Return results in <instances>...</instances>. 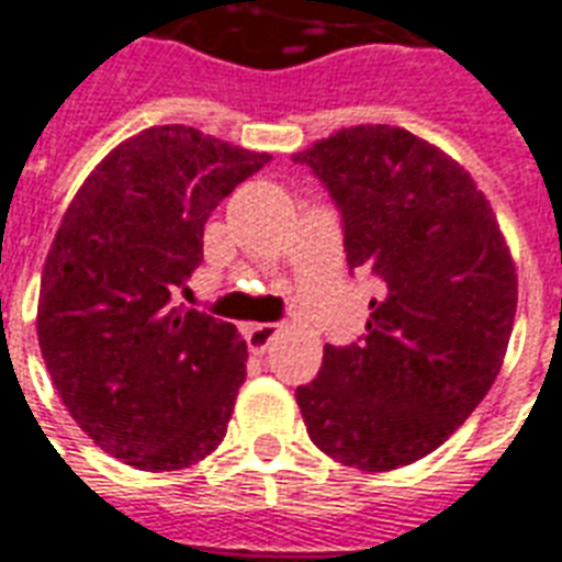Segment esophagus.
I'll use <instances>...</instances> for the list:
<instances>
[{"label": "esophagus", "mask_w": 562, "mask_h": 562, "mask_svg": "<svg viewBox=\"0 0 562 562\" xmlns=\"http://www.w3.org/2000/svg\"><path fill=\"white\" fill-rule=\"evenodd\" d=\"M277 333H280V324H250L244 329V338H247V348L252 353H265L268 345L277 338Z\"/></svg>", "instance_id": "1"}]
</instances>
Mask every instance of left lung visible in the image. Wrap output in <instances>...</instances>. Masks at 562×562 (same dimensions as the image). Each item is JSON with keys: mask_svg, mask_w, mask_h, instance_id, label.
Instances as JSON below:
<instances>
[{"mask_svg": "<svg viewBox=\"0 0 562 562\" xmlns=\"http://www.w3.org/2000/svg\"><path fill=\"white\" fill-rule=\"evenodd\" d=\"M341 212L350 271L380 280L366 336L327 345L297 385L310 439L359 471L436 451L495 383L516 318V265L474 179L397 126H353L294 156Z\"/></svg>", "mask_w": 562, "mask_h": 562, "instance_id": "obj_1", "label": "left lung"}]
</instances>
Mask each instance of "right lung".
I'll return each instance as SVG.
<instances>
[{
  "label": "right lung",
  "instance_id": "obj_1",
  "mask_svg": "<svg viewBox=\"0 0 562 562\" xmlns=\"http://www.w3.org/2000/svg\"><path fill=\"white\" fill-rule=\"evenodd\" d=\"M271 161L191 126H153L72 196L41 277L37 341L67 413L144 471L194 465L224 442L247 376L235 324L186 306L217 203Z\"/></svg>",
  "mask_w": 562,
  "mask_h": 562
}]
</instances>
